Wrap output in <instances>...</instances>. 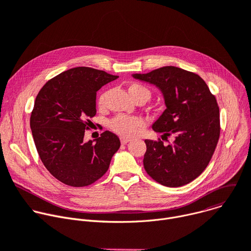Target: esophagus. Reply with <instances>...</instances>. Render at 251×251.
Wrapping results in <instances>:
<instances>
[{"mask_svg": "<svg viewBox=\"0 0 251 251\" xmlns=\"http://www.w3.org/2000/svg\"><path fill=\"white\" fill-rule=\"evenodd\" d=\"M131 139L130 138H126V137H121V143L122 144H127Z\"/></svg>", "mask_w": 251, "mask_h": 251, "instance_id": "esophagus-1", "label": "esophagus"}]
</instances>
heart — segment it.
<instances>
[{"mask_svg": "<svg viewBox=\"0 0 251 251\" xmlns=\"http://www.w3.org/2000/svg\"><path fill=\"white\" fill-rule=\"evenodd\" d=\"M128 92L134 101L140 97H144L146 101H148L151 97V92L147 87L135 82L129 84ZM106 99H107V92H104L99 96L98 104L100 107L105 106ZM143 125H144V121L141 118L131 117L126 115H118L109 122V127L114 132H116L122 136L133 135L136 131H137L138 128L142 127Z\"/></svg>", "mask_w": 251, "mask_h": 251, "instance_id": "heart-1", "label": "heart"}]
</instances>
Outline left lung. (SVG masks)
<instances>
[{
	"instance_id": "obj_1",
	"label": "left lung",
	"mask_w": 251,
	"mask_h": 251,
	"mask_svg": "<svg viewBox=\"0 0 251 251\" xmlns=\"http://www.w3.org/2000/svg\"><path fill=\"white\" fill-rule=\"evenodd\" d=\"M132 76L160 89L166 109L152 128L165 137L175 136L169 145L160 139L145 140L144 168L158 183L183 186L205 170L215 151L220 135L216 98L200 76L178 67Z\"/></svg>"
}]
</instances>
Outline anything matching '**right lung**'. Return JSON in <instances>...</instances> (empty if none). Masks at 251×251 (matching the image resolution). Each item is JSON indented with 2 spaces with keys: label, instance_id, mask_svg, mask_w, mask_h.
<instances>
[{
  "label": "right lung",
  "instance_id": "right-lung-1",
  "mask_svg": "<svg viewBox=\"0 0 251 251\" xmlns=\"http://www.w3.org/2000/svg\"><path fill=\"white\" fill-rule=\"evenodd\" d=\"M117 78L77 67L49 80L38 93L30 118L34 142L45 167L62 183L73 187L94 183L120 148L118 136L110 131L84 141L90 118L96 115L97 91Z\"/></svg>",
  "mask_w": 251,
  "mask_h": 251
}]
</instances>
